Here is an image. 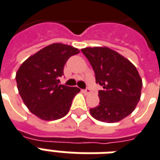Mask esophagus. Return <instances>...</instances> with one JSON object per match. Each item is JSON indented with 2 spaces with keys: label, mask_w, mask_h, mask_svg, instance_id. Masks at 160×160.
I'll use <instances>...</instances> for the list:
<instances>
[{
  "label": "esophagus",
  "mask_w": 160,
  "mask_h": 160,
  "mask_svg": "<svg viewBox=\"0 0 160 160\" xmlns=\"http://www.w3.org/2000/svg\"><path fill=\"white\" fill-rule=\"evenodd\" d=\"M83 92H84L85 93H87V94H88V93H91V89H90V88H86V89L83 90Z\"/></svg>",
  "instance_id": "1"
}]
</instances>
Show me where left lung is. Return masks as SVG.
<instances>
[{
  "label": "left lung",
  "instance_id": "8db88e82",
  "mask_svg": "<svg viewBox=\"0 0 160 160\" xmlns=\"http://www.w3.org/2000/svg\"><path fill=\"white\" fill-rule=\"evenodd\" d=\"M95 73L99 104L90 109L98 121L113 123L129 116L140 100L142 82L137 68L118 52L108 47L82 49Z\"/></svg>",
  "mask_w": 160,
  "mask_h": 160
}]
</instances>
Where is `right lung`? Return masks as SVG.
Wrapping results in <instances>:
<instances>
[{"label":"right lung","mask_w":160,"mask_h":160,"mask_svg":"<svg viewBox=\"0 0 160 160\" xmlns=\"http://www.w3.org/2000/svg\"><path fill=\"white\" fill-rule=\"evenodd\" d=\"M79 50L67 44L55 43L29 56L16 73L19 94L29 110L44 121L64 117L73 98L80 89L59 85L64 66Z\"/></svg>","instance_id":"1"}]
</instances>
